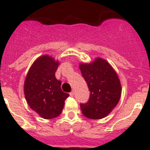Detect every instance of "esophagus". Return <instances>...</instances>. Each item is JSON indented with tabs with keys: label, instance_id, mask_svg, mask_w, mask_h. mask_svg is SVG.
Returning a JSON list of instances; mask_svg holds the SVG:
<instances>
[{
	"label": "esophagus",
	"instance_id": "34e87169",
	"mask_svg": "<svg viewBox=\"0 0 150 150\" xmlns=\"http://www.w3.org/2000/svg\"><path fill=\"white\" fill-rule=\"evenodd\" d=\"M74 95H75V92L74 91H71L70 93V96H71V97H73V96H74Z\"/></svg>",
	"mask_w": 150,
	"mask_h": 150
}]
</instances>
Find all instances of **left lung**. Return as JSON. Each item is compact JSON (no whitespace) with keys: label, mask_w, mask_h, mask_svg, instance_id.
Here are the masks:
<instances>
[{"label":"left lung","mask_w":150,"mask_h":150,"mask_svg":"<svg viewBox=\"0 0 150 150\" xmlns=\"http://www.w3.org/2000/svg\"><path fill=\"white\" fill-rule=\"evenodd\" d=\"M79 69L90 91L89 100L81 104L83 115L90 119L107 117L118 103L121 96V84L108 61L96 57L90 63L79 64Z\"/></svg>","instance_id":"1"}]
</instances>
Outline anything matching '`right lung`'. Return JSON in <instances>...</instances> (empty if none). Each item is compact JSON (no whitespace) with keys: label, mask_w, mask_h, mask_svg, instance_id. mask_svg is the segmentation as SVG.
I'll return each mask as SVG.
<instances>
[{"label":"right lung","mask_w":150,"mask_h":150,"mask_svg":"<svg viewBox=\"0 0 150 150\" xmlns=\"http://www.w3.org/2000/svg\"><path fill=\"white\" fill-rule=\"evenodd\" d=\"M60 64L58 60L48 54L39 57L31 65L24 82V94L33 110L44 119L61 114L64 100L69 96L61 90V82L55 77Z\"/></svg>","instance_id":"1"}]
</instances>
